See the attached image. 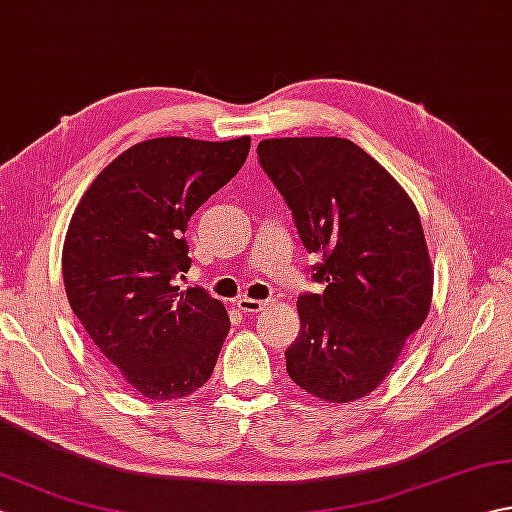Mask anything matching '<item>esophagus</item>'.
Returning a JSON list of instances; mask_svg holds the SVG:
<instances>
[{"instance_id":"esophagus-1","label":"esophagus","mask_w":512,"mask_h":512,"mask_svg":"<svg viewBox=\"0 0 512 512\" xmlns=\"http://www.w3.org/2000/svg\"><path fill=\"white\" fill-rule=\"evenodd\" d=\"M237 308L242 312H248V314H257L268 308V301H262V299H250V297H242L237 301Z\"/></svg>"}]
</instances>
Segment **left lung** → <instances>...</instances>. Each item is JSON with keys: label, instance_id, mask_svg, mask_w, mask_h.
<instances>
[{"label": "left lung", "instance_id": "left-lung-1", "mask_svg": "<svg viewBox=\"0 0 512 512\" xmlns=\"http://www.w3.org/2000/svg\"><path fill=\"white\" fill-rule=\"evenodd\" d=\"M259 162L284 195L303 246L323 257V295L297 301L286 350L295 383L325 402H354L383 383L431 308L433 264L420 215L391 173L352 140L268 138Z\"/></svg>", "mask_w": 512, "mask_h": 512}]
</instances>
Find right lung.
<instances>
[{
	"instance_id": "obj_1",
	"label": "right lung",
	"mask_w": 512,
	"mask_h": 512,
	"mask_svg": "<svg viewBox=\"0 0 512 512\" xmlns=\"http://www.w3.org/2000/svg\"><path fill=\"white\" fill-rule=\"evenodd\" d=\"M250 136L143 140L114 158L76 204L63 242L72 312L107 369L149 400L193 394L211 378L231 321L191 266V215L242 169Z\"/></svg>"
}]
</instances>
